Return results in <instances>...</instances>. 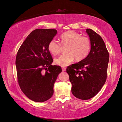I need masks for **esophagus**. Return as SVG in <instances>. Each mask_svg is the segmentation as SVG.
I'll return each instance as SVG.
<instances>
[{
  "instance_id": "34e87169",
  "label": "esophagus",
  "mask_w": 122,
  "mask_h": 122,
  "mask_svg": "<svg viewBox=\"0 0 122 122\" xmlns=\"http://www.w3.org/2000/svg\"><path fill=\"white\" fill-rule=\"evenodd\" d=\"M62 71H65V70H66V68H65V67H62Z\"/></svg>"
}]
</instances>
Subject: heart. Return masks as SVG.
Here are the masks:
<instances>
[{
  "label": "heart",
  "mask_w": 122,
  "mask_h": 122,
  "mask_svg": "<svg viewBox=\"0 0 122 122\" xmlns=\"http://www.w3.org/2000/svg\"><path fill=\"white\" fill-rule=\"evenodd\" d=\"M61 44L67 46L65 55L60 56L55 59V63L59 66L65 67L75 59L81 61L85 59L89 53L91 44L88 37L81 36L80 33L73 30H69L61 35ZM61 44L56 40L52 39L48 44V50L53 56L60 53Z\"/></svg>",
  "instance_id": "1"
}]
</instances>
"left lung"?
<instances>
[{
    "mask_svg": "<svg viewBox=\"0 0 122 122\" xmlns=\"http://www.w3.org/2000/svg\"><path fill=\"white\" fill-rule=\"evenodd\" d=\"M91 44L87 57L66 69L71 92L77 98L88 100L98 93L105 83L109 54L104 40L91 29H86Z\"/></svg>",
    "mask_w": 122,
    "mask_h": 122,
    "instance_id": "1",
    "label": "left lung"
}]
</instances>
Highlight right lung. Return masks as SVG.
<instances>
[{"label":"right lung","mask_w":122,"mask_h":122,"mask_svg":"<svg viewBox=\"0 0 122 122\" xmlns=\"http://www.w3.org/2000/svg\"><path fill=\"white\" fill-rule=\"evenodd\" d=\"M57 33L56 29L34 30L17 53L18 84L26 97L34 102H41L51 98L54 83L61 72V66L51 65L53 59L48 50V43Z\"/></svg>","instance_id":"obj_1"}]
</instances>
